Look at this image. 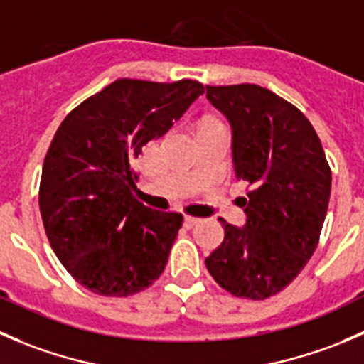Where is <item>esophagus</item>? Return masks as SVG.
Segmentation results:
<instances>
[{
  "instance_id": "esophagus-1",
  "label": "esophagus",
  "mask_w": 364,
  "mask_h": 364,
  "mask_svg": "<svg viewBox=\"0 0 364 364\" xmlns=\"http://www.w3.org/2000/svg\"><path fill=\"white\" fill-rule=\"evenodd\" d=\"M183 221H186L187 228H193V226H196L198 223H201V219L194 218V215H186V219H183Z\"/></svg>"
}]
</instances>
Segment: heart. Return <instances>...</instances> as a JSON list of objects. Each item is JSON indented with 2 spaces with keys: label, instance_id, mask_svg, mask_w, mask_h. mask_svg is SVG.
<instances>
[{
  "label": "heart",
  "instance_id": "1",
  "mask_svg": "<svg viewBox=\"0 0 364 364\" xmlns=\"http://www.w3.org/2000/svg\"><path fill=\"white\" fill-rule=\"evenodd\" d=\"M207 124H215V122H207Z\"/></svg>",
  "mask_w": 364,
  "mask_h": 364
}]
</instances>
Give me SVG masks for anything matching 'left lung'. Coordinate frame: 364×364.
Masks as SVG:
<instances>
[{
    "instance_id": "obj_1",
    "label": "left lung",
    "mask_w": 364,
    "mask_h": 364,
    "mask_svg": "<svg viewBox=\"0 0 364 364\" xmlns=\"http://www.w3.org/2000/svg\"><path fill=\"white\" fill-rule=\"evenodd\" d=\"M233 131V164L247 182L246 226L219 218L225 239L208 272L232 296L262 301L296 279L318 246L331 168L315 129L289 100L258 85L207 86Z\"/></svg>"
}]
</instances>
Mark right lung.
Instances as JSON below:
<instances>
[{"label": "right lung", "mask_w": 364, "mask_h": 364, "mask_svg": "<svg viewBox=\"0 0 364 364\" xmlns=\"http://www.w3.org/2000/svg\"><path fill=\"white\" fill-rule=\"evenodd\" d=\"M203 92L193 79H118L61 122L46 154L38 205L53 251L90 292L134 296L163 274L183 218L136 200L132 163Z\"/></svg>", "instance_id": "1"}]
</instances>
